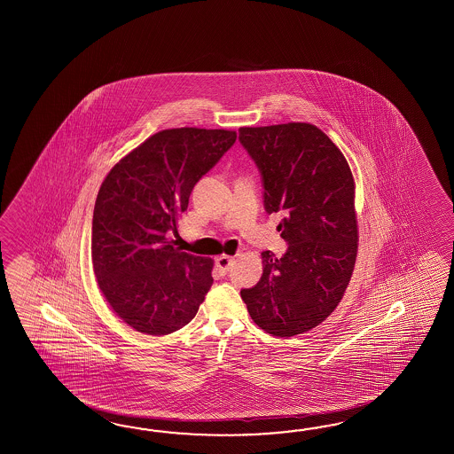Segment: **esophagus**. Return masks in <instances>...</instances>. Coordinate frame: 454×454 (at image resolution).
I'll return each mask as SVG.
<instances>
[{"instance_id": "34e87169", "label": "esophagus", "mask_w": 454, "mask_h": 454, "mask_svg": "<svg viewBox=\"0 0 454 454\" xmlns=\"http://www.w3.org/2000/svg\"><path fill=\"white\" fill-rule=\"evenodd\" d=\"M233 256H227V254H223V256H217V260H215V264H217V268L221 270V272H227V270H231V264H233Z\"/></svg>"}]
</instances>
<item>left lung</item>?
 Returning a JSON list of instances; mask_svg holds the SVG:
<instances>
[{"label": "left lung", "instance_id": "1", "mask_svg": "<svg viewBox=\"0 0 454 454\" xmlns=\"http://www.w3.org/2000/svg\"><path fill=\"white\" fill-rule=\"evenodd\" d=\"M239 137L256 162L268 213L289 243L282 258L262 251V274L243 289L251 319L278 338L317 328L336 309L358 250L356 180L338 145L301 121L241 126Z\"/></svg>", "mask_w": 454, "mask_h": 454}]
</instances>
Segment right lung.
<instances>
[{"label": "right lung", "instance_id": "1", "mask_svg": "<svg viewBox=\"0 0 454 454\" xmlns=\"http://www.w3.org/2000/svg\"><path fill=\"white\" fill-rule=\"evenodd\" d=\"M235 139L231 129H162L120 159L100 184L90 243L97 284L137 333L184 328L211 289L214 260L176 248L170 235L194 184Z\"/></svg>", "mask_w": 454, "mask_h": 454}]
</instances>
